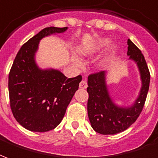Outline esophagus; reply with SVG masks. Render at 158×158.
Masks as SVG:
<instances>
[{
	"mask_svg": "<svg viewBox=\"0 0 158 158\" xmlns=\"http://www.w3.org/2000/svg\"><path fill=\"white\" fill-rule=\"evenodd\" d=\"M88 87V85H87V83L85 80H82L81 82L79 83V88L80 89H86Z\"/></svg>",
	"mask_w": 158,
	"mask_h": 158,
	"instance_id": "obj_1",
	"label": "esophagus"
}]
</instances>
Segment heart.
<instances>
[{"label":"heart","mask_w":158,"mask_h":158,"mask_svg":"<svg viewBox=\"0 0 158 158\" xmlns=\"http://www.w3.org/2000/svg\"><path fill=\"white\" fill-rule=\"evenodd\" d=\"M110 42H111V40L108 37H102V38H100L98 40L94 41V43L88 44L86 46L80 47L78 51H79V54L84 56V57H92V56L96 55L98 53L103 52L110 45ZM115 51H116V46L115 44L110 45L108 48V51L106 52V57L103 58L102 60H100V65L106 64L109 61V59L111 58L112 56H114V54L115 53ZM72 62H73V65L76 66V67L80 68L82 66L81 61L76 57L72 58Z\"/></svg>","instance_id":"1"}]
</instances>
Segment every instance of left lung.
<instances>
[{
	"instance_id": "left-lung-1",
	"label": "left lung",
	"mask_w": 158,
	"mask_h": 158,
	"mask_svg": "<svg viewBox=\"0 0 158 158\" xmlns=\"http://www.w3.org/2000/svg\"><path fill=\"white\" fill-rule=\"evenodd\" d=\"M127 55L138 68L141 87L137 98L129 106L116 105L109 93L106 71L93 73L88 77V116L91 127L102 135H114L129 128L141 114L147 99L150 73L143 54L137 47L128 39Z\"/></svg>"
}]
</instances>
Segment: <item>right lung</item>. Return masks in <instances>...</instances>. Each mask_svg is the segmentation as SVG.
<instances>
[{"mask_svg": "<svg viewBox=\"0 0 158 158\" xmlns=\"http://www.w3.org/2000/svg\"><path fill=\"white\" fill-rule=\"evenodd\" d=\"M67 29H43L22 46L10 69V109L17 122L31 131L46 132L58 127L82 80L81 75L68 79L58 69H43L36 62L38 45L43 37L64 33Z\"/></svg>", "mask_w": 158, "mask_h": 158, "instance_id": "1", "label": "right lung"}]
</instances>
